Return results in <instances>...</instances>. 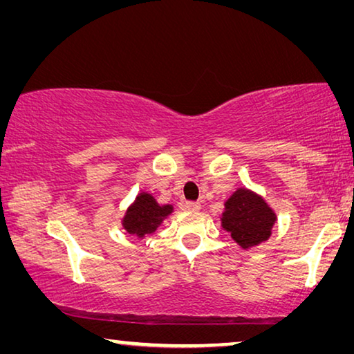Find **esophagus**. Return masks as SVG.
Segmentation results:
<instances>
[{
	"mask_svg": "<svg viewBox=\"0 0 354 354\" xmlns=\"http://www.w3.org/2000/svg\"><path fill=\"white\" fill-rule=\"evenodd\" d=\"M200 203L196 201H187L185 203V209H189V211H200Z\"/></svg>",
	"mask_w": 354,
	"mask_h": 354,
	"instance_id": "esophagus-1",
	"label": "esophagus"
}]
</instances>
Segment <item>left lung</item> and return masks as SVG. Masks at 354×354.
<instances>
[{
	"label": "left lung",
	"mask_w": 354,
	"mask_h": 354,
	"mask_svg": "<svg viewBox=\"0 0 354 354\" xmlns=\"http://www.w3.org/2000/svg\"><path fill=\"white\" fill-rule=\"evenodd\" d=\"M277 221L267 203L247 189H239L225 203L221 225L242 248L267 241Z\"/></svg>",
	"instance_id": "obj_1"
}]
</instances>
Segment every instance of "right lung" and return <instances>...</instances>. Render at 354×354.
<instances>
[{
    "label": "right lung",
    "mask_w": 354,
    "mask_h": 354,
    "mask_svg": "<svg viewBox=\"0 0 354 354\" xmlns=\"http://www.w3.org/2000/svg\"><path fill=\"white\" fill-rule=\"evenodd\" d=\"M171 206H159L151 195L140 194L137 196L134 205L128 209L127 217L123 218V226L129 234L143 237L160 225L167 215L171 212Z\"/></svg>",
    "instance_id": "right-lung-1"
}]
</instances>
